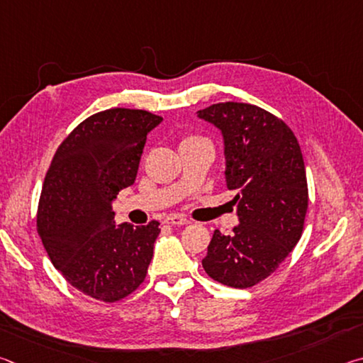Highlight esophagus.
<instances>
[{
    "instance_id": "34e87169",
    "label": "esophagus",
    "mask_w": 363,
    "mask_h": 363,
    "mask_svg": "<svg viewBox=\"0 0 363 363\" xmlns=\"http://www.w3.org/2000/svg\"><path fill=\"white\" fill-rule=\"evenodd\" d=\"M167 224H171V225H187L189 220L186 218L179 216V214H173V216H169L167 219Z\"/></svg>"
}]
</instances>
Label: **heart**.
<instances>
[{"instance_id": "1", "label": "heart", "mask_w": 363, "mask_h": 363, "mask_svg": "<svg viewBox=\"0 0 363 363\" xmlns=\"http://www.w3.org/2000/svg\"><path fill=\"white\" fill-rule=\"evenodd\" d=\"M194 140H201V138H199V136H187V138L182 139V143H194Z\"/></svg>"}]
</instances>
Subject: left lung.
Instances as JSON below:
<instances>
[{"label": "left lung", "instance_id": "8db88e82", "mask_svg": "<svg viewBox=\"0 0 363 363\" xmlns=\"http://www.w3.org/2000/svg\"><path fill=\"white\" fill-rule=\"evenodd\" d=\"M199 116L223 131L225 189L235 192L240 219L232 235L214 230L201 264L219 284L255 286L303 235L309 205L303 153L290 126L257 106L219 102Z\"/></svg>", "mask_w": 363, "mask_h": 363}]
</instances>
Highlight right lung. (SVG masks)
I'll return each instance as SVG.
<instances>
[{
    "instance_id": "right-lung-1",
    "label": "right lung",
    "mask_w": 363,
    "mask_h": 363,
    "mask_svg": "<svg viewBox=\"0 0 363 363\" xmlns=\"http://www.w3.org/2000/svg\"><path fill=\"white\" fill-rule=\"evenodd\" d=\"M162 120L147 110H104L79 123L54 153L36 230L54 267L86 296L115 303L145 280L160 223L115 225L112 203L134 184L147 133Z\"/></svg>"
}]
</instances>
